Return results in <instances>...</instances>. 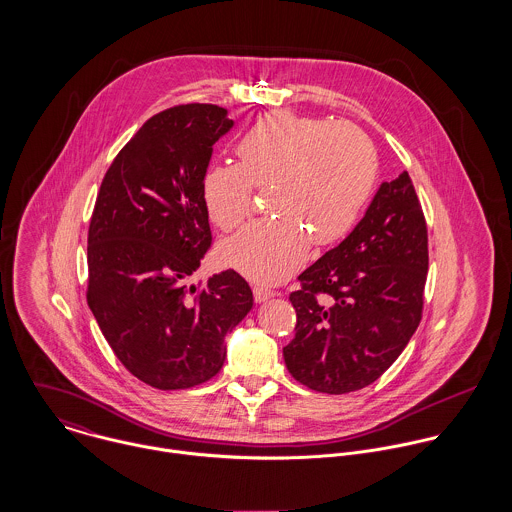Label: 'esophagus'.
<instances>
[{"mask_svg": "<svg viewBox=\"0 0 512 512\" xmlns=\"http://www.w3.org/2000/svg\"><path fill=\"white\" fill-rule=\"evenodd\" d=\"M276 292L270 290V288H264V286H254V299L256 303H262V301H268L270 297H274Z\"/></svg>", "mask_w": 512, "mask_h": 512, "instance_id": "obj_1", "label": "esophagus"}]
</instances>
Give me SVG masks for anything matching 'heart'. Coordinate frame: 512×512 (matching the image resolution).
<instances>
[{"mask_svg":"<svg viewBox=\"0 0 512 512\" xmlns=\"http://www.w3.org/2000/svg\"><path fill=\"white\" fill-rule=\"evenodd\" d=\"M238 163H217L203 177V201L222 230L252 211L254 187H268L274 217L254 220L220 244L224 264L258 282H280L307 258L309 244L343 238L370 195L376 153L347 122L272 112L236 144Z\"/></svg>","mask_w":512,"mask_h":512,"instance_id":"heart-1","label":"heart"}]
</instances>
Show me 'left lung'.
Masks as SVG:
<instances>
[{"instance_id":"8db88e82","label":"left lung","mask_w":512,"mask_h":512,"mask_svg":"<svg viewBox=\"0 0 512 512\" xmlns=\"http://www.w3.org/2000/svg\"><path fill=\"white\" fill-rule=\"evenodd\" d=\"M426 276L428 228L404 171L378 187L337 248L299 274L295 337L284 347L293 378L327 394L380 378L420 325Z\"/></svg>"}]
</instances>
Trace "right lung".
Returning <instances> with one entry per match:
<instances>
[{
    "label": "right lung",
    "mask_w": 512,
    "mask_h": 512,
    "mask_svg": "<svg viewBox=\"0 0 512 512\" xmlns=\"http://www.w3.org/2000/svg\"><path fill=\"white\" fill-rule=\"evenodd\" d=\"M226 114L183 104L149 118L106 171L90 219L88 307L120 363L159 390L213 378L254 303L234 270L187 282L213 240L203 177L234 126Z\"/></svg>",
    "instance_id": "add662e5"
}]
</instances>
